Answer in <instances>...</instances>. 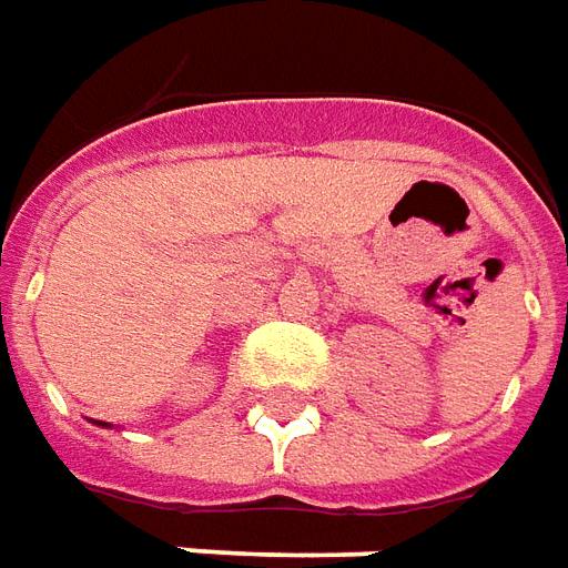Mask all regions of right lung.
Instances as JSON below:
<instances>
[{
  "label": "right lung",
  "mask_w": 568,
  "mask_h": 568,
  "mask_svg": "<svg viewBox=\"0 0 568 568\" xmlns=\"http://www.w3.org/2000/svg\"><path fill=\"white\" fill-rule=\"evenodd\" d=\"M94 425H103V428H112L110 422H94Z\"/></svg>",
  "instance_id": "obj_1"
}]
</instances>
